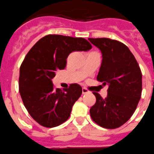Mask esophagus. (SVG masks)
<instances>
[{
	"instance_id": "esophagus-1",
	"label": "esophagus",
	"mask_w": 154,
	"mask_h": 154,
	"mask_svg": "<svg viewBox=\"0 0 154 154\" xmlns=\"http://www.w3.org/2000/svg\"><path fill=\"white\" fill-rule=\"evenodd\" d=\"M82 93H83V94H87V93H89V90H87L86 87H83V88H82Z\"/></svg>"
}]
</instances>
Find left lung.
I'll return each instance as SVG.
<instances>
[{"instance_id": "left-lung-1", "label": "left lung", "mask_w": 154, "mask_h": 154, "mask_svg": "<svg viewBox=\"0 0 154 154\" xmlns=\"http://www.w3.org/2000/svg\"><path fill=\"white\" fill-rule=\"evenodd\" d=\"M99 48L103 60L97 80L108 84L106 98L98 93L91 106L92 120L103 128H118L131 118L142 92V73L137 61L125 44L110 38H89Z\"/></svg>"}]
</instances>
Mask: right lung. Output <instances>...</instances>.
<instances>
[{"label": "right lung", "instance_id": "1", "mask_svg": "<svg viewBox=\"0 0 154 154\" xmlns=\"http://www.w3.org/2000/svg\"><path fill=\"white\" fill-rule=\"evenodd\" d=\"M91 48L82 37L48 34L29 51L20 65L19 92L29 114L40 125L57 127L70 117L82 87L72 84L63 91L55 89L51 80L56 71L65 68L70 53Z\"/></svg>", "mask_w": 154, "mask_h": 154}]
</instances>
